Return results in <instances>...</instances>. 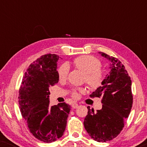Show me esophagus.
I'll return each mask as SVG.
<instances>
[{
    "label": "esophagus",
    "mask_w": 147,
    "mask_h": 147,
    "mask_svg": "<svg viewBox=\"0 0 147 147\" xmlns=\"http://www.w3.org/2000/svg\"><path fill=\"white\" fill-rule=\"evenodd\" d=\"M78 106H79V105L77 103H74L72 104V108H78Z\"/></svg>",
    "instance_id": "esophagus-1"
}]
</instances>
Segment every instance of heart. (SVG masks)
<instances>
[{"label": "heart", "instance_id": "b5f03b06", "mask_svg": "<svg viewBox=\"0 0 147 147\" xmlns=\"http://www.w3.org/2000/svg\"><path fill=\"white\" fill-rule=\"evenodd\" d=\"M74 67L84 74V82L91 90H95L101 87L104 80V75L101 69L102 63L98 58L92 55H81L72 61ZM69 68L66 64H63L57 70L58 79L60 82L67 80ZM84 92V88H76L71 92L74 98L79 97V94Z\"/></svg>", "mask_w": 147, "mask_h": 147}]
</instances>
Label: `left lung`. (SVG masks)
Segmentation results:
<instances>
[{"mask_svg":"<svg viewBox=\"0 0 147 147\" xmlns=\"http://www.w3.org/2000/svg\"><path fill=\"white\" fill-rule=\"evenodd\" d=\"M99 53L110 61V71L102 86L90 96L102 97V109L94 112L88 106L84 125L92 138L104 142L116 138L122 131L131 111L133 97L131 80L122 62L103 52Z\"/></svg>","mask_w":147,"mask_h":147,"instance_id":"obj_1","label":"left lung"}]
</instances>
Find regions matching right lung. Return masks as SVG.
Returning a JSON list of instances; mask_svg holds the SVG:
<instances>
[{
    "instance_id": "right-lung-1",
    "label": "right lung",
    "mask_w": 147,
    "mask_h": 147,
    "mask_svg": "<svg viewBox=\"0 0 147 147\" xmlns=\"http://www.w3.org/2000/svg\"><path fill=\"white\" fill-rule=\"evenodd\" d=\"M55 54H46L29 66L19 90L21 115L29 131L38 140L50 143L63 136L70 106L65 102L50 106L49 88L57 84Z\"/></svg>"
}]
</instances>
